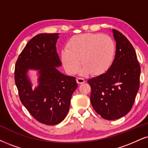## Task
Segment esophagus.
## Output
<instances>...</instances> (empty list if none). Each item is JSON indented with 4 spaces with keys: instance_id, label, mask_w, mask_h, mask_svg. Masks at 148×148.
Here are the masks:
<instances>
[{
    "instance_id": "obj_1",
    "label": "esophagus",
    "mask_w": 148,
    "mask_h": 148,
    "mask_svg": "<svg viewBox=\"0 0 148 148\" xmlns=\"http://www.w3.org/2000/svg\"><path fill=\"white\" fill-rule=\"evenodd\" d=\"M76 80H77V84H83L85 82V79H84V78H82V77H77Z\"/></svg>"
}]
</instances>
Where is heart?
Segmentation results:
<instances>
[{"mask_svg": "<svg viewBox=\"0 0 148 148\" xmlns=\"http://www.w3.org/2000/svg\"><path fill=\"white\" fill-rule=\"evenodd\" d=\"M114 56L115 44L112 38L101 34H84L69 40L66 49L62 51L61 59L69 73L77 72L82 58L84 66L80 74L100 75L110 69Z\"/></svg>", "mask_w": 148, "mask_h": 148, "instance_id": "b5f03b06", "label": "heart"}]
</instances>
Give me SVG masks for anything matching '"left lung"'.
Masks as SVG:
<instances>
[{
  "instance_id": "left-lung-1",
  "label": "left lung",
  "mask_w": 148,
  "mask_h": 148,
  "mask_svg": "<svg viewBox=\"0 0 148 148\" xmlns=\"http://www.w3.org/2000/svg\"><path fill=\"white\" fill-rule=\"evenodd\" d=\"M116 53L105 73L88 80L90 102L102 118L114 120L130 112L139 88L141 67L134 47L121 33L112 29Z\"/></svg>"
}]
</instances>
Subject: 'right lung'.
<instances>
[{
    "mask_svg": "<svg viewBox=\"0 0 148 148\" xmlns=\"http://www.w3.org/2000/svg\"><path fill=\"white\" fill-rule=\"evenodd\" d=\"M58 38L59 34L34 36L18 56L14 71L22 103L37 121L50 125L64 119L71 96L77 88L75 77L56 69L62 64L56 47ZM28 69L38 70V85L34 90L27 76Z\"/></svg>",
    "mask_w": 148,
    "mask_h": 148,
    "instance_id": "add662e5",
    "label": "right lung"
}]
</instances>
